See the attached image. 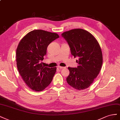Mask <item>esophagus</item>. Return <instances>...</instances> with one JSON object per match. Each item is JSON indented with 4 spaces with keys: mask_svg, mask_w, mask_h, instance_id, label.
Masks as SVG:
<instances>
[{
    "mask_svg": "<svg viewBox=\"0 0 120 120\" xmlns=\"http://www.w3.org/2000/svg\"><path fill=\"white\" fill-rule=\"evenodd\" d=\"M58 68H59V69H63V68H65L64 67H62V66H58Z\"/></svg>",
    "mask_w": 120,
    "mask_h": 120,
    "instance_id": "esophagus-1",
    "label": "esophagus"
}]
</instances>
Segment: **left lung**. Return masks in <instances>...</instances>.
<instances>
[{
  "label": "left lung",
  "instance_id": "1",
  "mask_svg": "<svg viewBox=\"0 0 120 120\" xmlns=\"http://www.w3.org/2000/svg\"><path fill=\"white\" fill-rule=\"evenodd\" d=\"M70 48L71 55L78 57L76 68L68 67V84L77 90L88 88L98 75L102 64L100 45L91 34L81 29H73L62 34Z\"/></svg>",
  "mask_w": 120,
  "mask_h": 120
}]
</instances>
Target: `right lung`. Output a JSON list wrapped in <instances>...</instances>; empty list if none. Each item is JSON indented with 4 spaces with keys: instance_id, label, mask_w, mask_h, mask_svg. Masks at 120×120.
Here are the masks:
<instances>
[{
    "instance_id": "right-lung-1",
    "label": "right lung",
    "mask_w": 120,
    "mask_h": 120,
    "mask_svg": "<svg viewBox=\"0 0 120 120\" xmlns=\"http://www.w3.org/2000/svg\"><path fill=\"white\" fill-rule=\"evenodd\" d=\"M59 38L56 33L41 30L29 32L20 41L16 52V65L26 84L36 91L44 90L50 84L56 67L42 65L49 44Z\"/></svg>"
}]
</instances>
